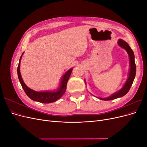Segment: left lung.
<instances>
[{"label":"left lung","mask_w":147,"mask_h":147,"mask_svg":"<svg viewBox=\"0 0 147 147\" xmlns=\"http://www.w3.org/2000/svg\"><path fill=\"white\" fill-rule=\"evenodd\" d=\"M118 43L120 47L125 49L130 57V70H129V77H128V79L126 81L125 84H124V86L123 87V88L121 90H119L118 92L115 93V94L107 97V98H105V99L99 98V99H101V100H111L117 99V98H118V97H123V96L126 95L128 92V91H129L130 88L132 84V83H133V82H134L135 76H136V65L135 61H134V52H133L132 49L130 48L128 44L125 41L123 40L119 39L118 42Z\"/></svg>","instance_id":"obj_1"}]
</instances>
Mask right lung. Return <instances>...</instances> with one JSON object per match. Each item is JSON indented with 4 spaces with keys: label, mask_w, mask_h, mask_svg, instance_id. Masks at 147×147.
I'll list each match as a JSON object with an SVG mask.
<instances>
[{
    "label": "right lung",
    "mask_w": 147,
    "mask_h": 147,
    "mask_svg": "<svg viewBox=\"0 0 147 147\" xmlns=\"http://www.w3.org/2000/svg\"><path fill=\"white\" fill-rule=\"evenodd\" d=\"M22 54V55H23ZM22 55L20 59L19 64L18 66L17 72H18V76L19 80L20 82V83L22 86V88H23L24 92H26V95H27L30 99H31L33 100L37 101L41 103H51V102H55L57 100H58L61 97H62L65 92L67 88V83L68 80L70 76V74L72 73V69H70L67 72L63 77L62 81L61 83V85L59 88V90L55 92H37L35 91L32 90H31L29 88H28L26 85L25 83H24L23 79L21 78V75L20 74V61L21 59Z\"/></svg>",
    "instance_id": "right-lung-1"
}]
</instances>
